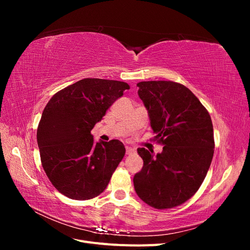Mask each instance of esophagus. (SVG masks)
I'll return each mask as SVG.
<instances>
[{"label":"esophagus","instance_id":"34e87169","mask_svg":"<svg viewBox=\"0 0 250 250\" xmlns=\"http://www.w3.org/2000/svg\"><path fill=\"white\" fill-rule=\"evenodd\" d=\"M134 152H135V149L134 148L129 147V146L126 147V154H133Z\"/></svg>","mask_w":250,"mask_h":250}]
</instances>
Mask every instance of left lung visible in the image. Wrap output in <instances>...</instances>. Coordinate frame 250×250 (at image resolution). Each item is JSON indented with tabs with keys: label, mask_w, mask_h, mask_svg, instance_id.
<instances>
[{
	"label": "left lung",
	"mask_w": 250,
	"mask_h": 250,
	"mask_svg": "<svg viewBox=\"0 0 250 250\" xmlns=\"http://www.w3.org/2000/svg\"><path fill=\"white\" fill-rule=\"evenodd\" d=\"M137 86L151 128L164 147L156 155L145 148L138 149L144 166L133 177L134 190L150 207H177L198 191L213 160L215 142L209 113L179 83L142 81Z\"/></svg>",
	"instance_id": "1"
}]
</instances>
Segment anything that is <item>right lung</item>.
Instances as JSON below:
<instances>
[{
    "mask_svg": "<svg viewBox=\"0 0 250 250\" xmlns=\"http://www.w3.org/2000/svg\"><path fill=\"white\" fill-rule=\"evenodd\" d=\"M125 89L126 82L85 78L56 93L44 107L37 128L42 165L66 197L100 195L124 157L122 142H95L90 131Z\"/></svg>",
    "mask_w": 250,
    "mask_h": 250,
    "instance_id": "1",
    "label": "right lung"
}]
</instances>
